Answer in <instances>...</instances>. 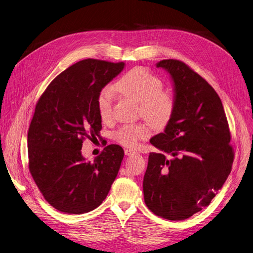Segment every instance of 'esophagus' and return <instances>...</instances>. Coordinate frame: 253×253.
<instances>
[{
	"label": "esophagus",
	"mask_w": 253,
	"mask_h": 253,
	"mask_svg": "<svg viewBox=\"0 0 253 253\" xmlns=\"http://www.w3.org/2000/svg\"><path fill=\"white\" fill-rule=\"evenodd\" d=\"M133 153H134L133 151H131V150H128V149H126V150H125V155H127V156L131 155V154H133Z\"/></svg>",
	"instance_id": "1"
}]
</instances>
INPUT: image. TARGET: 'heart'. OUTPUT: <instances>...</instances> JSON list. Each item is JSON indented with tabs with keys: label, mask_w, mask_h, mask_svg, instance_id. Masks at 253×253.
Segmentation results:
<instances>
[{
	"label": "heart",
	"mask_w": 253,
	"mask_h": 253,
	"mask_svg": "<svg viewBox=\"0 0 253 253\" xmlns=\"http://www.w3.org/2000/svg\"><path fill=\"white\" fill-rule=\"evenodd\" d=\"M164 83L155 75L143 68H135L126 73L115 84V89L122 96L141 105L142 115L156 127L166 126L175 110V100L170 92L164 91ZM115 89L106 86L97 98V108L103 121L112 116ZM150 135V130L144 124L126 125L115 134L117 141L125 147L135 148L139 142Z\"/></svg>",
	"instance_id": "obj_1"
}]
</instances>
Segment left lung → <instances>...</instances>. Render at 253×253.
<instances>
[{
    "label": "left lung",
    "mask_w": 253,
    "mask_h": 253,
    "mask_svg": "<svg viewBox=\"0 0 253 253\" xmlns=\"http://www.w3.org/2000/svg\"><path fill=\"white\" fill-rule=\"evenodd\" d=\"M170 74L175 110L164 132L150 143L144 176L145 203L156 216L185 220L208 207L231 171L233 149L220 97L184 62L156 63Z\"/></svg>",
    "instance_id": "8db88e82"
}]
</instances>
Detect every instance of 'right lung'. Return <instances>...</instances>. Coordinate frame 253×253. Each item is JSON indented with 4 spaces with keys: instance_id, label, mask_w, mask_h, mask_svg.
Returning a JSON list of instances; mask_svg holds the SVG:
<instances>
[{
    "instance_id": "1",
    "label": "right lung",
    "mask_w": 253,
    "mask_h": 253,
    "mask_svg": "<svg viewBox=\"0 0 253 253\" xmlns=\"http://www.w3.org/2000/svg\"><path fill=\"white\" fill-rule=\"evenodd\" d=\"M124 62L84 59L59 74L35 106L28 131L29 170L52 207L65 213H85L106 198L124 157L108 145L93 162L82 156L84 139L99 136V92L123 71Z\"/></svg>"
}]
</instances>
